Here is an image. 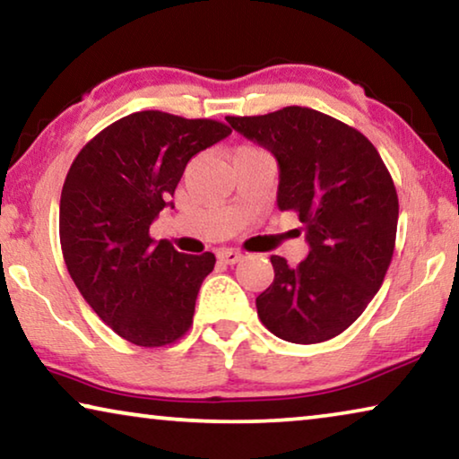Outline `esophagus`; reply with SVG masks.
I'll use <instances>...</instances> for the list:
<instances>
[{"label":"esophagus","mask_w":459,"mask_h":459,"mask_svg":"<svg viewBox=\"0 0 459 459\" xmlns=\"http://www.w3.org/2000/svg\"><path fill=\"white\" fill-rule=\"evenodd\" d=\"M218 259H221V262H224V264L232 265V264L241 262L243 255L235 249H221V251H218Z\"/></svg>","instance_id":"1"}]
</instances>
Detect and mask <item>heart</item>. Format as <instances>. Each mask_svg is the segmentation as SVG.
Listing matches in <instances>:
<instances>
[{"mask_svg": "<svg viewBox=\"0 0 459 459\" xmlns=\"http://www.w3.org/2000/svg\"><path fill=\"white\" fill-rule=\"evenodd\" d=\"M243 150H255V148H238L237 152H243Z\"/></svg>", "mask_w": 459, "mask_h": 459, "instance_id": "1", "label": "heart"}]
</instances>
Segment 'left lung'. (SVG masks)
I'll use <instances>...</instances> for the list:
<instances>
[{"instance_id":"8db88e82","label":"left lung","mask_w":459,"mask_h":459,"mask_svg":"<svg viewBox=\"0 0 459 459\" xmlns=\"http://www.w3.org/2000/svg\"><path fill=\"white\" fill-rule=\"evenodd\" d=\"M227 121L276 156L278 208L297 212L309 243L297 268L270 257L273 282L255 299L259 319L292 344L336 338L377 295L392 264L400 208L392 175L359 129L316 108Z\"/></svg>"}]
</instances>
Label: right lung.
<instances>
[{"label":"right lung","instance_id":"add662e5","mask_svg":"<svg viewBox=\"0 0 459 459\" xmlns=\"http://www.w3.org/2000/svg\"><path fill=\"white\" fill-rule=\"evenodd\" d=\"M230 127L140 111L102 129L67 170L59 202V241L67 272L92 311L135 346L186 336L214 253L187 255L156 243L150 224L175 194L191 156Z\"/></svg>","mask_w":459,"mask_h":459}]
</instances>
